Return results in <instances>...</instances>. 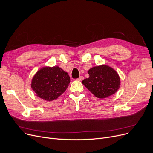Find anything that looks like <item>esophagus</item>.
I'll use <instances>...</instances> for the list:
<instances>
[{
    "label": "esophagus",
    "mask_w": 153,
    "mask_h": 153,
    "mask_svg": "<svg viewBox=\"0 0 153 153\" xmlns=\"http://www.w3.org/2000/svg\"><path fill=\"white\" fill-rule=\"evenodd\" d=\"M84 77L82 76H80L78 79H77V80H78V81H82V80H84Z\"/></svg>",
    "instance_id": "esophagus-1"
}]
</instances>
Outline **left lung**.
<instances>
[{
    "mask_svg": "<svg viewBox=\"0 0 153 153\" xmlns=\"http://www.w3.org/2000/svg\"><path fill=\"white\" fill-rule=\"evenodd\" d=\"M87 72L89 77L83 80L82 83L99 99L114 95L120 87V78L117 72L106 64L94 66Z\"/></svg>",
    "mask_w": 153,
    "mask_h": 153,
    "instance_id": "left-lung-1",
    "label": "left lung"
}]
</instances>
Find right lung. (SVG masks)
<instances>
[{
	"mask_svg": "<svg viewBox=\"0 0 153 153\" xmlns=\"http://www.w3.org/2000/svg\"><path fill=\"white\" fill-rule=\"evenodd\" d=\"M70 83L68 72L59 66H45L38 69L31 81L37 97L46 101L57 99L66 91Z\"/></svg>",
	"mask_w": 153,
	"mask_h": 153,
	"instance_id": "1",
	"label": "right lung"
}]
</instances>
